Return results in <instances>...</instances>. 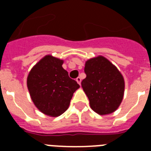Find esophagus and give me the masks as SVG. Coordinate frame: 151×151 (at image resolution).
Here are the masks:
<instances>
[{
	"label": "esophagus",
	"mask_w": 151,
	"mask_h": 151,
	"mask_svg": "<svg viewBox=\"0 0 151 151\" xmlns=\"http://www.w3.org/2000/svg\"><path fill=\"white\" fill-rule=\"evenodd\" d=\"M81 81H82V79H81V78L80 77H77L76 78V82H78L79 85H81Z\"/></svg>",
	"instance_id": "34e87169"
}]
</instances>
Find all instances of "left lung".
Here are the masks:
<instances>
[{
  "mask_svg": "<svg viewBox=\"0 0 151 151\" xmlns=\"http://www.w3.org/2000/svg\"><path fill=\"white\" fill-rule=\"evenodd\" d=\"M86 78L82 87L90 102L92 110L100 115L115 111L123 98L125 82L117 68L99 56L85 63Z\"/></svg>",
  "mask_w": 151,
  "mask_h": 151,
  "instance_id": "8db88e82",
  "label": "left lung"
}]
</instances>
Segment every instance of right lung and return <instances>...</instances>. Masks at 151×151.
Returning <instances> with one entry per match:
<instances>
[{"label":"right lung","mask_w":151,"mask_h":151,"mask_svg":"<svg viewBox=\"0 0 151 151\" xmlns=\"http://www.w3.org/2000/svg\"><path fill=\"white\" fill-rule=\"evenodd\" d=\"M63 61L47 55L32 69L27 86L32 100L46 115L58 116L66 111L73 93L79 88L62 67Z\"/></svg>","instance_id":"1"}]
</instances>
